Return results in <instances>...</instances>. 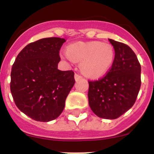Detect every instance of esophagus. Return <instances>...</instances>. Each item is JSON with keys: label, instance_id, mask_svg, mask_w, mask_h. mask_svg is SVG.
Masks as SVG:
<instances>
[{"label": "esophagus", "instance_id": "1", "mask_svg": "<svg viewBox=\"0 0 154 154\" xmlns=\"http://www.w3.org/2000/svg\"><path fill=\"white\" fill-rule=\"evenodd\" d=\"M82 78V76L80 75L75 74V81H79V80L81 79Z\"/></svg>", "mask_w": 154, "mask_h": 154}]
</instances>
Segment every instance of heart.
<instances>
[{"label": "heart", "instance_id": "heart-1", "mask_svg": "<svg viewBox=\"0 0 154 154\" xmlns=\"http://www.w3.org/2000/svg\"><path fill=\"white\" fill-rule=\"evenodd\" d=\"M115 55L112 45L90 42L69 45L65 57L69 60L80 62V70L85 76L99 79L104 76L112 68Z\"/></svg>", "mask_w": 154, "mask_h": 154}]
</instances>
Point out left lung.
Wrapping results in <instances>:
<instances>
[{
    "label": "left lung",
    "mask_w": 154,
    "mask_h": 154,
    "mask_svg": "<svg viewBox=\"0 0 154 154\" xmlns=\"http://www.w3.org/2000/svg\"><path fill=\"white\" fill-rule=\"evenodd\" d=\"M115 50V59L104 78L89 82V104L103 119H114L130 109L141 85V66L137 55L126 45L109 39Z\"/></svg>",
    "instance_id": "left-lung-1"
}]
</instances>
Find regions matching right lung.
Instances as JSON below:
<instances>
[{"instance_id":"obj_1","label":"right lung","mask_w":154,"mask_h":154,"mask_svg":"<svg viewBox=\"0 0 154 154\" xmlns=\"http://www.w3.org/2000/svg\"><path fill=\"white\" fill-rule=\"evenodd\" d=\"M65 42L47 38L30 43L20 51L11 73V92L17 108L32 119L58 118L74 85L72 71L58 69L59 50Z\"/></svg>"}]
</instances>
